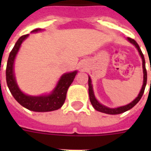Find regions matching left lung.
I'll return each instance as SVG.
<instances>
[{"instance_id":"obj_1","label":"left lung","mask_w":151,"mask_h":151,"mask_svg":"<svg viewBox=\"0 0 151 151\" xmlns=\"http://www.w3.org/2000/svg\"><path fill=\"white\" fill-rule=\"evenodd\" d=\"M128 40H129L132 44H133L134 45L136 46V48L138 49L139 52V55H141V58H142V60H143V87L141 88V91L139 92V94L138 95V96L136 97V99H134L132 103H130L129 104L126 106H120V107L117 108H108L105 106L102 105L101 103H99L98 101L96 100V99L95 98L94 92H93V89H92V81H91V78H88V94H89V99L90 102L92 103V105L93 106V107L96 109V110L99 111V112L105 113V114H122V113H124L127 110H130L131 108H132L134 106L136 105V103H138L139 101L140 100V99L143 96V92H144V90H145L146 85H147V70H146V66H145V59H144V56H143V54L142 51H141L139 46L136 41L132 38H130V37H128Z\"/></svg>"}]
</instances>
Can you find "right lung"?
<instances>
[{"label": "right lung", "mask_w": 151, "mask_h": 151, "mask_svg": "<svg viewBox=\"0 0 151 151\" xmlns=\"http://www.w3.org/2000/svg\"><path fill=\"white\" fill-rule=\"evenodd\" d=\"M40 30L41 29H36L32 30L31 32H37ZM28 35L29 34H26L20 37L9 54L7 67H6V81L8 87L15 100L20 105H22L28 110L36 111V112H48V111L58 110L63 105L68 88L73 82V79L77 74V71L65 73L62 76L57 84L56 87L55 88L53 92L48 96H30L22 93L19 88L15 81L14 72H13V65H14L15 55L19 49L21 44L28 37Z\"/></svg>", "instance_id": "add662e5"}]
</instances>
